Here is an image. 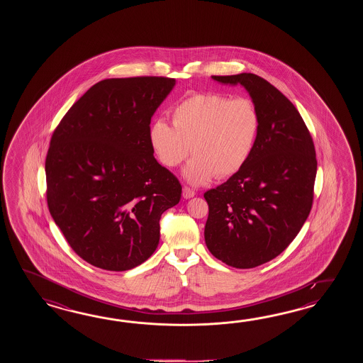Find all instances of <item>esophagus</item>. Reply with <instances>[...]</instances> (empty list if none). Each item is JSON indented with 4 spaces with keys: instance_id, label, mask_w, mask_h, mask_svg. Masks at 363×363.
Here are the masks:
<instances>
[{
    "instance_id": "1",
    "label": "esophagus",
    "mask_w": 363,
    "mask_h": 363,
    "mask_svg": "<svg viewBox=\"0 0 363 363\" xmlns=\"http://www.w3.org/2000/svg\"><path fill=\"white\" fill-rule=\"evenodd\" d=\"M194 194H196V193H194L192 188H189V186H184V188H183V197H184V199H192Z\"/></svg>"
}]
</instances>
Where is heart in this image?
I'll list each match as a JSON object with an SVG mask.
<instances>
[{
    "mask_svg": "<svg viewBox=\"0 0 363 363\" xmlns=\"http://www.w3.org/2000/svg\"><path fill=\"white\" fill-rule=\"evenodd\" d=\"M171 116L174 125L163 119L152 124L149 141L158 161L169 169L184 162L192 150L194 158L184 170L192 184L239 172L255 150L261 127L253 101L220 93L192 94Z\"/></svg>",
    "mask_w": 363,
    "mask_h": 363,
    "instance_id": "1",
    "label": "heart"
}]
</instances>
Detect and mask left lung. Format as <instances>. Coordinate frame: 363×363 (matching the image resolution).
I'll list each match as a JSON object with an SVG mask.
<instances>
[{
  "label": "left lung",
  "mask_w": 363,
  "mask_h": 363,
  "mask_svg": "<svg viewBox=\"0 0 363 363\" xmlns=\"http://www.w3.org/2000/svg\"><path fill=\"white\" fill-rule=\"evenodd\" d=\"M213 79L242 85L258 108L261 127L247 164L203 193L205 242L225 264L253 269L284 252L308 219L315 147L294 104L267 80L247 72Z\"/></svg>",
  "instance_id": "1"
}]
</instances>
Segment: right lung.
<instances>
[{
	"instance_id": "1",
	"label": "right lung",
	"mask_w": 363,
	"mask_h": 363,
	"mask_svg": "<svg viewBox=\"0 0 363 363\" xmlns=\"http://www.w3.org/2000/svg\"><path fill=\"white\" fill-rule=\"evenodd\" d=\"M175 85L163 77L106 79L57 125L45 160L50 216L80 258L108 271L145 262L161 216L178 203V178L157 162L150 119Z\"/></svg>"
}]
</instances>
